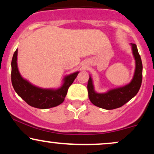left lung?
<instances>
[{"label": "left lung", "mask_w": 154, "mask_h": 154, "mask_svg": "<svg viewBox=\"0 0 154 154\" xmlns=\"http://www.w3.org/2000/svg\"><path fill=\"white\" fill-rule=\"evenodd\" d=\"M132 54L135 60V69L131 82L126 85L114 88L106 93H98L95 91L93 79L90 76L88 82V97L91 103L101 109L111 110L122 106L135 97L140 88L143 77V64L137 45L130 43Z\"/></svg>", "instance_id": "left-lung-1"}]
</instances>
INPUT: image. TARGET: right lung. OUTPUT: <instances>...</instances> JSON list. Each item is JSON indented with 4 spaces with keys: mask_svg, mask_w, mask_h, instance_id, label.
Instances as JSON below:
<instances>
[{
    "mask_svg": "<svg viewBox=\"0 0 154 154\" xmlns=\"http://www.w3.org/2000/svg\"><path fill=\"white\" fill-rule=\"evenodd\" d=\"M17 54L18 49L14 54L11 61V82L16 93L26 103L38 109H50L62 103L69 88L73 83L79 72L65 76L62 85L58 89L39 88L31 84L20 75L17 66Z\"/></svg>",
    "mask_w": 154,
    "mask_h": 154,
    "instance_id": "right-lung-1",
    "label": "right lung"
}]
</instances>
